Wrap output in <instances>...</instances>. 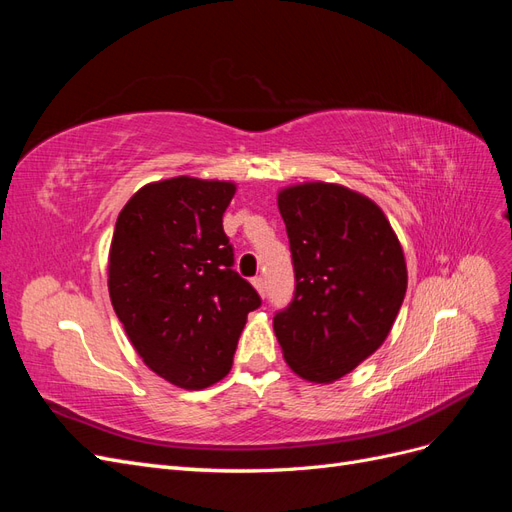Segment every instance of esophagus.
I'll use <instances>...</instances> for the list:
<instances>
[{
	"instance_id": "34e87169",
	"label": "esophagus",
	"mask_w": 512,
	"mask_h": 512,
	"mask_svg": "<svg viewBox=\"0 0 512 512\" xmlns=\"http://www.w3.org/2000/svg\"><path fill=\"white\" fill-rule=\"evenodd\" d=\"M252 284H254V288L260 292V297H265V294H267V282H265V277L256 275L254 280H252Z\"/></svg>"
}]
</instances>
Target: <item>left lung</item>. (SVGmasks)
<instances>
[{
    "label": "left lung",
    "mask_w": 512,
    "mask_h": 512,
    "mask_svg": "<svg viewBox=\"0 0 512 512\" xmlns=\"http://www.w3.org/2000/svg\"><path fill=\"white\" fill-rule=\"evenodd\" d=\"M294 294L273 316L286 363L329 384L374 354L408 286L406 260L382 209L335 183L282 190Z\"/></svg>",
    "instance_id": "obj_1"
}]
</instances>
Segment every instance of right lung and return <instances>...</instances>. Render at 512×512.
Here are the masks:
<instances>
[{
	"label": "right lung",
	"mask_w": 512,
	"mask_h": 512,
	"mask_svg": "<svg viewBox=\"0 0 512 512\" xmlns=\"http://www.w3.org/2000/svg\"><path fill=\"white\" fill-rule=\"evenodd\" d=\"M235 183L175 177L149 183L121 209L108 292L117 318L149 369L181 389L222 380L256 288L232 269L222 218Z\"/></svg>",
	"instance_id": "right-lung-1"
}]
</instances>
